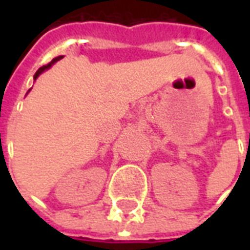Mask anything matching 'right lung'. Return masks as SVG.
<instances>
[{
	"label": "right lung",
	"mask_w": 250,
	"mask_h": 250,
	"mask_svg": "<svg viewBox=\"0 0 250 250\" xmlns=\"http://www.w3.org/2000/svg\"><path fill=\"white\" fill-rule=\"evenodd\" d=\"M62 57H64V56L55 57V59H53V60H52V62H49V64H46V65L41 66L40 69H39V71H37V72H36V73H35V76H33V79H35V80H36V79H37V77L40 76V75H41V73H42V72H45L46 69H49V68H51V66L53 65V64H55V62H59V60H62ZM29 91H30V89H29ZM29 91H28V92H29ZM28 92H26V93H28Z\"/></svg>",
	"instance_id": "right-lung-1"
}]
</instances>
